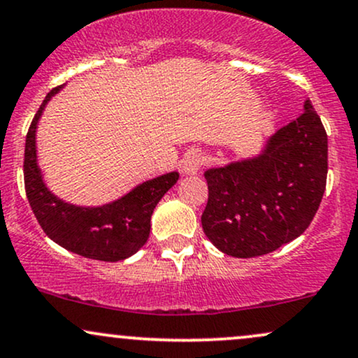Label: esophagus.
<instances>
[{
	"mask_svg": "<svg viewBox=\"0 0 358 358\" xmlns=\"http://www.w3.org/2000/svg\"><path fill=\"white\" fill-rule=\"evenodd\" d=\"M201 165H203V157L198 150H192V152L187 153V157L183 158V165L182 170L185 175H195L200 171Z\"/></svg>",
	"mask_w": 358,
	"mask_h": 358,
	"instance_id": "obj_1",
	"label": "esophagus"
}]
</instances>
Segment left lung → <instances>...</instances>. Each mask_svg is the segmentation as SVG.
Listing matches in <instances>:
<instances>
[{"instance_id": "left-lung-1", "label": "left lung", "mask_w": 358, "mask_h": 358, "mask_svg": "<svg viewBox=\"0 0 358 358\" xmlns=\"http://www.w3.org/2000/svg\"><path fill=\"white\" fill-rule=\"evenodd\" d=\"M329 141L312 103L248 160L205 171V235L236 258L266 255L307 230L327 185Z\"/></svg>"}]
</instances>
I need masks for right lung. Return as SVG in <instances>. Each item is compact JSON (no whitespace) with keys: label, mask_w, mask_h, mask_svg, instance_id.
I'll return each instance as SVG.
<instances>
[{"label":"right lung","mask_w":358,"mask_h":358,"mask_svg":"<svg viewBox=\"0 0 358 358\" xmlns=\"http://www.w3.org/2000/svg\"><path fill=\"white\" fill-rule=\"evenodd\" d=\"M63 85L46 94L34 115L24 145V188L34 217L46 235L76 255L101 262H120L146 243L152 213L162 196L178 180L171 171L140 183L130 193L101 206H76L59 200L48 190L36 162V127L46 103Z\"/></svg>","instance_id":"obj_1"}]
</instances>
